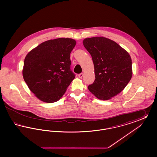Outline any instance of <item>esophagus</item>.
I'll return each instance as SVG.
<instances>
[{
    "label": "esophagus",
    "mask_w": 157,
    "mask_h": 157,
    "mask_svg": "<svg viewBox=\"0 0 157 157\" xmlns=\"http://www.w3.org/2000/svg\"><path fill=\"white\" fill-rule=\"evenodd\" d=\"M83 74H80L78 75V77H79V78H82V77H83Z\"/></svg>",
    "instance_id": "esophagus-1"
}]
</instances>
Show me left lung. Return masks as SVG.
Wrapping results in <instances>:
<instances>
[{
    "label": "left lung",
    "mask_w": 157,
    "mask_h": 157,
    "mask_svg": "<svg viewBox=\"0 0 157 157\" xmlns=\"http://www.w3.org/2000/svg\"><path fill=\"white\" fill-rule=\"evenodd\" d=\"M83 44L92 56L95 69V79L88 90L99 99H111L123 90L132 78L129 54L106 37L86 38Z\"/></svg>",
    "instance_id": "8db88e82"
}]
</instances>
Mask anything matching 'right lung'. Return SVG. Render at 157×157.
<instances>
[{
  "label": "right lung",
  "mask_w": 157,
  "mask_h": 157,
  "mask_svg": "<svg viewBox=\"0 0 157 157\" xmlns=\"http://www.w3.org/2000/svg\"><path fill=\"white\" fill-rule=\"evenodd\" d=\"M71 38H58L40 44L26 56L23 79L30 91L40 101L59 100L74 79L71 71L70 54L76 45Z\"/></svg>",
  "instance_id": "1"
}]
</instances>
